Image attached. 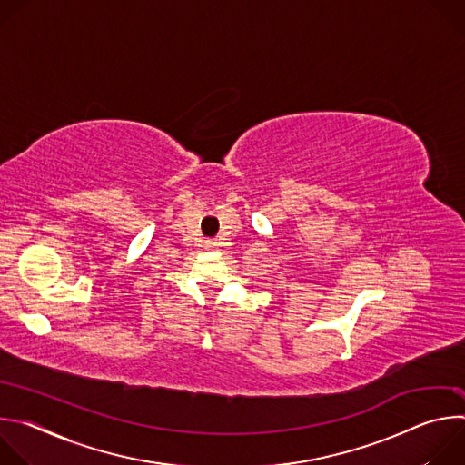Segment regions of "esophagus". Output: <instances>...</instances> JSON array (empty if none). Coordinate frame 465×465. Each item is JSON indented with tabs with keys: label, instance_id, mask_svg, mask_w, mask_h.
Returning <instances> with one entry per match:
<instances>
[{
	"label": "esophagus",
	"instance_id": "34e87169",
	"mask_svg": "<svg viewBox=\"0 0 465 465\" xmlns=\"http://www.w3.org/2000/svg\"><path fill=\"white\" fill-rule=\"evenodd\" d=\"M217 242L215 241H206V248H215Z\"/></svg>",
	"mask_w": 465,
	"mask_h": 465
}]
</instances>
